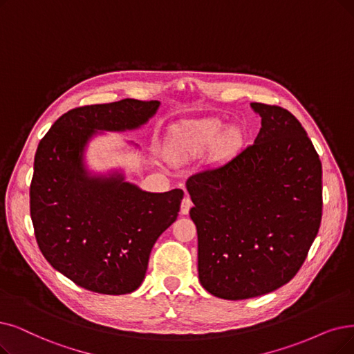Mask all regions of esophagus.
I'll return each instance as SVG.
<instances>
[{
	"label": "esophagus",
	"instance_id": "esophagus-1",
	"mask_svg": "<svg viewBox=\"0 0 354 354\" xmlns=\"http://www.w3.org/2000/svg\"><path fill=\"white\" fill-rule=\"evenodd\" d=\"M192 206H193V203H192L190 196H187V194H186L185 197H183V201H181V207H180L181 215H187Z\"/></svg>",
	"mask_w": 354,
	"mask_h": 354
}]
</instances>
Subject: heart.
<instances>
[{
    "label": "heart",
    "instance_id": "obj_1",
    "mask_svg": "<svg viewBox=\"0 0 354 354\" xmlns=\"http://www.w3.org/2000/svg\"><path fill=\"white\" fill-rule=\"evenodd\" d=\"M223 122L215 118L186 122L171 131L169 151L177 158H186L202 152L214 145L218 138V152L223 157L234 153L243 144V132L235 126L226 129L223 135Z\"/></svg>",
    "mask_w": 354,
    "mask_h": 354
}]
</instances>
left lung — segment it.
I'll return each instance as SVG.
<instances>
[{
    "instance_id": "1",
    "label": "left lung",
    "mask_w": 354,
    "mask_h": 354,
    "mask_svg": "<svg viewBox=\"0 0 354 354\" xmlns=\"http://www.w3.org/2000/svg\"><path fill=\"white\" fill-rule=\"evenodd\" d=\"M254 144L186 181L202 286L228 301L256 298L298 273L322 216V167L299 120L251 103Z\"/></svg>"
}]
</instances>
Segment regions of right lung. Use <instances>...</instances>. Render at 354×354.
Returning <instances> with one entry per match:
<instances>
[{"label": "right lung", "instance_id": "1", "mask_svg": "<svg viewBox=\"0 0 354 354\" xmlns=\"http://www.w3.org/2000/svg\"><path fill=\"white\" fill-rule=\"evenodd\" d=\"M158 107L157 100L133 98L77 107L39 142L30 185L36 241L55 270L87 290H136L155 241L178 216L181 189L144 192L118 171L93 176L84 164L97 131L138 129Z\"/></svg>", "mask_w": 354, "mask_h": 354}]
</instances>
